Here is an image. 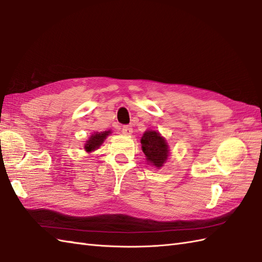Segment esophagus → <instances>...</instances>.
<instances>
[{"instance_id": "34e87169", "label": "esophagus", "mask_w": 262, "mask_h": 262, "mask_svg": "<svg viewBox=\"0 0 262 262\" xmlns=\"http://www.w3.org/2000/svg\"><path fill=\"white\" fill-rule=\"evenodd\" d=\"M121 133H122V134H124V135H132V134H133V128H132V126H128V125L122 126Z\"/></svg>"}]
</instances>
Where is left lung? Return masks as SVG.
<instances>
[{"label": "left lung", "mask_w": 262, "mask_h": 262, "mask_svg": "<svg viewBox=\"0 0 262 262\" xmlns=\"http://www.w3.org/2000/svg\"><path fill=\"white\" fill-rule=\"evenodd\" d=\"M141 144L146 162L157 169L162 168L170 155L169 144L165 138L157 130L147 129L141 138Z\"/></svg>", "instance_id": "obj_1"}]
</instances>
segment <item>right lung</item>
I'll list each match as a JSON object with an SVG mask.
<instances>
[{
	"label": "right lung",
	"instance_id": "1",
	"mask_svg": "<svg viewBox=\"0 0 262 262\" xmlns=\"http://www.w3.org/2000/svg\"><path fill=\"white\" fill-rule=\"evenodd\" d=\"M110 129L109 130H104V132H96V133H92L89 137V140L85 141L84 144V151L86 153H92L94 151H97V149L102 145V143L105 141V138H107L110 134H111Z\"/></svg>",
	"mask_w": 262,
	"mask_h": 262
}]
</instances>
